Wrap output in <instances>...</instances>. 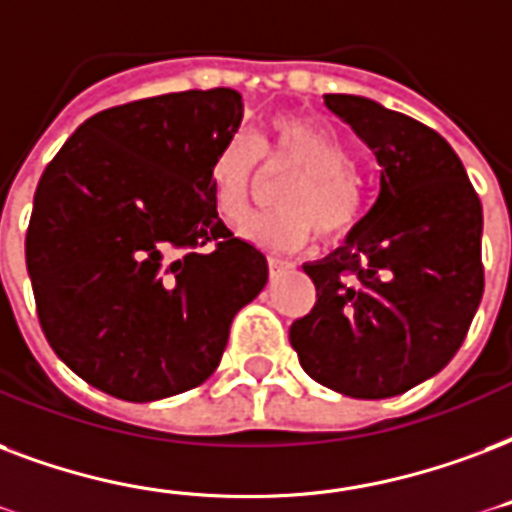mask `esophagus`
Instances as JSON below:
<instances>
[{"instance_id": "34e87169", "label": "esophagus", "mask_w": 512, "mask_h": 512, "mask_svg": "<svg viewBox=\"0 0 512 512\" xmlns=\"http://www.w3.org/2000/svg\"><path fill=\"white\" fill-rule=\"evenodd\" d=\"M268 268H271V273H279L282 268H292V263L284 257H268Z\"/></svg>"}]
</instances>
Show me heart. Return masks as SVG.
<instances>
[{"label":"heart","mask_w":512,"mask_h":512,"mask_svg":"<svg viewBox=\"0 0 512 512\" xmlns=\"http://www.w3.org/2000/svg\"><path fill=\"white\" fill-rule=\"evenodd\" d=\"M257 155L268 169H298L276 193L282 209L252 214L244 236L268 249L303 247L317 228L322 239H343L362 217V185L354 155L341 136L308 117H276L257 150L249 134L230 136L214 152L209 187L217 217L239 222L255 185Z\"/></svg>","instance_id":"b5f03b06"}]
</instances>
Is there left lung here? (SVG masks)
<instances>
[{
	"instance_id": "left-lung-1",
	"label": "left lung",
	"mask_w": 512,
	"mask_h": 512,
	"mask_svg": "<svg viewBox=\"0 0 512 512\" xmlns=\"http://www.w3.org/2000/svg\"><path fill=\"white\" fill-rule=\"evenodd\" d=\"M325 104L376 152L381 190L346 244L303 265L317 303L290 327L308 376L360 400L408 392L446 368L483 295V209L459 155L376 101Z\"/></svg>"
}]
</instances>
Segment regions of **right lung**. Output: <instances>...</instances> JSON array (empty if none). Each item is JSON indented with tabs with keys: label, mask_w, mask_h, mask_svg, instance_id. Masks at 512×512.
<instances>
[{
	"label": "right lung",
	"mask_w": 512,
	"mask_h": 512,
	"mask_svg": "<svg viewBox=\"0 0 512 512\" xmlns=\"http://www.w3.org/2000/svg\"><path fill=\"white\" fill-rule=\"evenodd\" d=\"M241 117L233 88L128 101L88 117L39 177L26 230L39 327L107 395L150 403L204 384L268 282L209 187Z\"/></svg>",
	"instance_id": "add662e5"
}]
</instances>
